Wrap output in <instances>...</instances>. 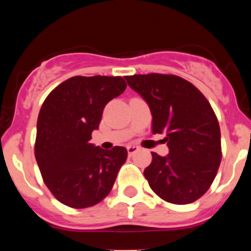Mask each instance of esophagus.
I'll return each mask as SVG.
<instances>
[{"instance_id": "34e87169", "label": "esophagus", "mask_w": 251, "mask_h": 251, "mask_svg": "<svg viewBox=\"0 0 251 251\" xmlns=\"http://www.w3.org/2000/svg\"><path fill=\"white\" fill-rule=\"evenodd\" d=\"M138 147L137 146H132V144H130V146H127V153H128V155L130 156H132L133 154L136 153V151H138Z\"/></svg>"}]
</instances>
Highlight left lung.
I'll return each mask as SVG.
<instances>
[{
	"instance_id": "8db88e82",
	"label": "left lung",
	"mask_w": 251,
	"mask_h": 251,
	"mask_svg": "<svg viewBox=\"0 0 251 251\" xmlns=\"http://www.w3.org/2000/svg\"><path fill=\"white\" fill-rule=\"evenodd\" d=\"M148 103L153 133H166L170 153H151L144 177L151 191L171 204L184 205L206 193L221 163V132L209 100L193 83L173 74L125 76Z\"/></svg>"
}]
</instances>
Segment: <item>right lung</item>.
<instances>
[{"instance_id": "1", "label": "right lung", "mask_w": 251, "mask_h": 251, "mask_svg": "<svg viewBox=\"0 0 251 251\" xmlns=\"http://www.w3.org/2000/svg\"><path fill=\"white\" fill-rule=\"evenodd\" d=\"M126 86L121 76H74L45 100L37 118L35 158L45 184L62 204L85 209L110 193L127 151H104L88 141L107 103Z\"/></svg>"}]
</instances>
